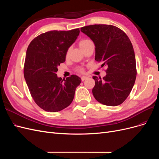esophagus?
Wrapping results in <instances>:
<instances>
[{"label": "esophagus", "instance_id": "obj_1", "mask_svg": "<svg viewBox=\"0 0 159 159\" xmlns=\"http://www.w3.org/2000/svg\"><path fill=\"white\" fill-rule=\"evenodd\" d=\"M87 78H88L87 76H82V77H81V80H82V81L85 80Z\"/></svg>", "mask_w": 159, "mask_h": 159}]
</instances>
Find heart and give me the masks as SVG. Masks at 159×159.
<instances>
[{
    "instance_id": "1",
    "label": "heart",
    "mask_w": 159,
    "mask_h": 159,
    "mask_svg": "<svg viewBox=\"0 0 159 159\" xmlns=\"http://www.w3.org/2000/svg\"><path fill=\"white\" fill-rule=\"evenodd\" d=\"M90 41H91V40H88V39H83V40H80V42H79V46H80V47L81 48H82L84 46H85L86 44H87V43H88V42H90ZM69 54H70V50H68V52H67L66 56H68ZM78 70H79V71H80V72H83V71H84V69H83V68H79Z\"/></svg>"
}]
</instances>
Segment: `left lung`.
<instances>
[{
  "label": "left lung",
  "mask_w": 159,
  "mask_h": 159,
  "mask_svg": "<svg viewBox=\"0 0 159 159\" xmlns=\"http://www.w3.org/2000/svg\"><path fill=\"white\" fill-rule=\"evenodd\" d=\"M95 46V60L106 66L103 79L93 76L92 93L99 103L117 106L131 93L137 75L135 56L133 45L122 30L113 25H94L81 28Z\"/></svg>",
  "instance_id": "1"
}]
</instances>
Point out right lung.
I'll return each instance as SVG.
<instances>
[{
  "label": "right lung",
  "instance_id": "1",
  "mask_svg": "<svg viewBox=\"0 0 159 159\" xmlns=\"http://www.w3.org/2000/svg\"><path fill=\"white\" fill-rule=\"evenodd\" d=\"M79 34V28L51 30L34 38L28 47L24 76L34 101L46 111L57 112L69 106L81 83L78 75L62 80L56 74Z\"/></svg>",
  "mask_w": 159,
  "mask_h": 159
}]
</instances>
